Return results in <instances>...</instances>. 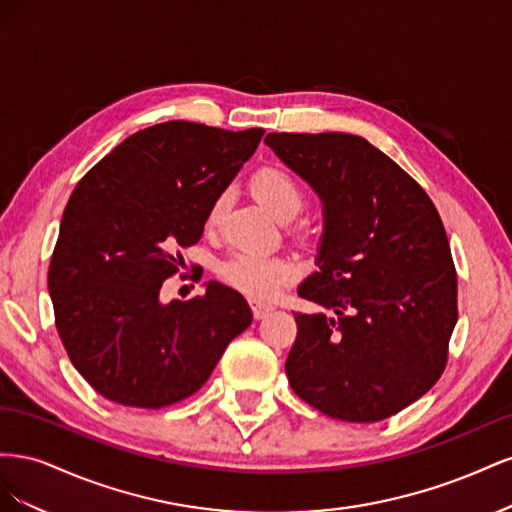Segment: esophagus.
Returning <instances> with one entry per match:
<instances>
[{
  "mask_svg": "<svg viewBox=\"0 0 512 512\" xmlns=\"http://www.w3.org/2000/svg\"><path fill=\"white\" fill-rule=\"evenodd\" d=\"M250 305H252V314H254V318H256V320L265 318L269 312H273V305H271V303H262V301H250Z\"/></svg>",
  "mask_w": 512,
  "mask_h": 512,
  "instance_id": "obj_1",
  "label": "esophagus"
}]
</instances>
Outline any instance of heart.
<instances>
[{
    "label": "heart",
    "mask_w": 512,
    "mask_h": 512,
    "mask_svg": "<svg viewBox=\"0 0 512 512\" xmlns=\"http://www.w3.org/2000/svg\"><path fill=\"white\" fill-rule=\"evenodd\" d=\"M250 188L260 203L282 222L297 218L307 203L303 181L294 170L280 162L258 166L250 179ZM228 200V192H220L211 200L205 218L207 228H215L222 222ZM297 230L301 235L307 232L305 224H301ZM294 275H297V269L290 260L265 252H237L220 265V277L230 288L260 301L273 299L277 292L294 280Z\"/></svg>",
    "instance_id": "heart-1"
}]
</instances>
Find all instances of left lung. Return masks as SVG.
<instances>
[{
    "label": "left lung",
    "instance_id": "left-lung-1",
    "mask_svg": "<svg viewBox=\"0 0 512 512\" xmlns=\"http://www.w3.org/2000/svg\"><path fill=\"white\" fill-rule=\"evenodd\" d=\"M265 143L320 194L324 237L294 314L286 376L309 406L384 421L423 397L448 363L457 271L436 205L363 136L271 132Z\"/></svg>",
    "mask_w": 512,
    "mask_h": 512
}]
</instances>
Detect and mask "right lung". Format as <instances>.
<instances>
[{"label":"right lung","mask_w":512,"mask_h":512,"mask_svg":"<svg viewBox=\"0 0 512 512\" xmlns=\"http://www.w3.org/2000/svg\"><path fill=\"white\" fill-rule=\"evenodd\" d=\"M265 130L164 121L128 136L76 183L49 265L55 327L76 371L121 406L158 410L194 395L252 324L237 290L160 303L211 200Z\"/></svg>","instance_id":"1"}]
</instances>
